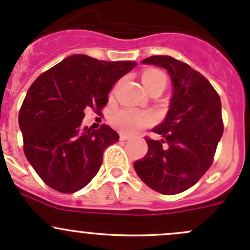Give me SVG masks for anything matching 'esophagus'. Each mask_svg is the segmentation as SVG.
<instances>
[{
    "label": "esophagus",
    "instance_id": "obj_1",
    "mask_svg": "<svg viewBox=\"0 0 250 250\" xmlns=\"http://www.w3.org/2000/svg\"><path fill=\"white\" fill-rule=\"evenodd\" d=\"M120 139L122 141H125V140H129L130 137H129V135H127V134H121Z\"/></svg>",
    "mask_w": 250,
    "mask_h": 250
}]
</instances>
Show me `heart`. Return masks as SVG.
<instances>
[{
    "mask_svg": "<svg viewBox=\"0 0 250 250\" xmlns=\"http://www.w3.org/2000/svg\"><path fill=\"white\" fill-rule=\"evenodd\" d=\"M144 85L148 92L153 89H165L167 87L168 76L166 72L158 69H147L141 75ZM112 123L120 130L125 133H134L151 122L148 113L132 109H121L113 112Z\"/></svg>",
    "mask_w": 250,
    "mask_h": 250,
    "instance_id": "1",
    "label": "heart"
}]
</instances>
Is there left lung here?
Returning a JSON list of instances; mask_svg holds the SVG:
<instances>
[{"instance_id": "1", "label": "left lung", "mask_w": 250, "mask_h": 250, "mask_svg": "<svg viewBox=\"0 0 250 250\" xmlns=\"http://www.w3.org/2000/svg\"><path fill=\"white\" fill-rule=\"evenodd\" d=\"M144 64L168 70L174 93L165 122L146 137L147 153L134 162L135 172L148 188L176 195L195 185L213 165L224 132L220 97L203 75L169 55H152Z\"/></svg>"}]
</instances>
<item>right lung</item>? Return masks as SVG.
<instances>
[{
  "label": "right lung",
  "mask_w": 250,
  "mask_h": 250,
  "mask_svg": "<svg viewBox=\"0 0 250 250\" xmlns=\"http://www.w3.org/2000/svg\"><path fill=\"white\" fill-rule=\"evenodd\" d=\"M135 65L75 54L30 85L19 111L24 152L53 190L76 192L97 175L104 150L120 135L107 125L99 129L83 127L84 109L102 112L111 88Z\"/></svg>",
  "instance_id": "right-lung-1"
}]
</instances>
